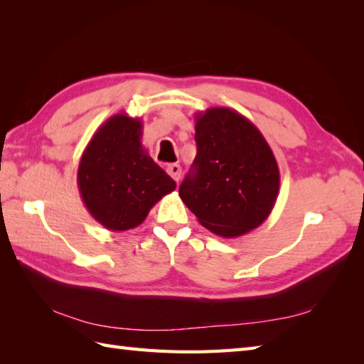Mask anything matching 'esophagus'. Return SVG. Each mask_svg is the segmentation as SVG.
<instances>
[{"instance_id": "1", "label": "esophagus", "mask_w": 364, "mask_h": 364, "mask_svg": "<svg viewBox=\"0 0 364 364\" xmlns=\"http://www.w3.org/2000/svg\"><path fill=\"white\" fill-rule=\"evenodd\" d=\"M167 173L172 176L175 181H178L181 176V167L178 164H170V166H167Z\"/></svg>"}]
</instances>
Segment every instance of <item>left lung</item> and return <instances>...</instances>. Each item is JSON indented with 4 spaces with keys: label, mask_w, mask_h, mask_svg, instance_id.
<instances>
[{
    "label": "left lung",
    "mask_w": 364,
    "mask_h": 364,
    "mask_svg": "<svg viewBox=\"0 0 364 364\" xmlns=\"http://www.w3.org/2000/svg\"><path fill=\"white\" fill-rule=\"evenodd\" d=\"M197 154L180 186L183 203L214 235L259 227L277 202L280 170L264 136L228 107L196 114Z\"/></svg>",
    "instance_id": "left-lung-1"
}]
</instances>
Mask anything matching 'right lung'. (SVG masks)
Returning <instances> with one entry per match:
<instances>
[{
  "label": "right lung",
  "mask_w": 364,
  "mask_h": 364,
  "mask_svg": "<svg viewBox=\"0 0 364 364\" xmlns=\"http://www.w3.org/2000/svg\"><path fill=\"white\" fill-rule=\"evenodd\" d=\"M142 122L115 114L100 127L78 166L84 205L111 231L136 228L176 183L154 162L141 142Z\"/></svg>",
  "instance_id": "obj_1"
}]
</instances>
